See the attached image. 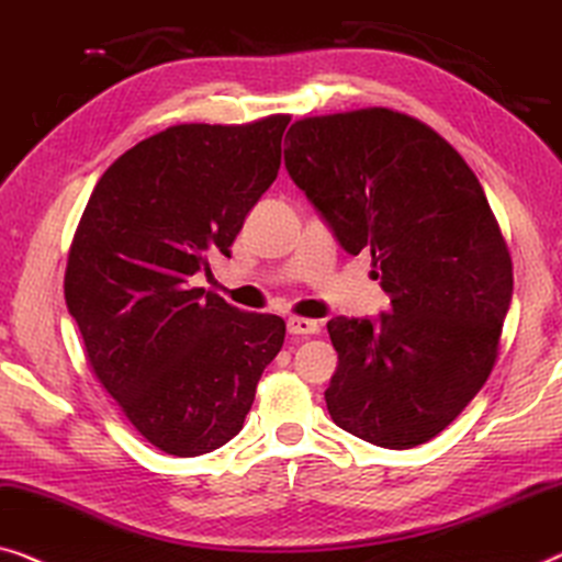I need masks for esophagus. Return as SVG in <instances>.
<instances>
[{
    "label": "esophagus",
    "instance_id": "1",
    "mask_svg": "<svg viewBox=\"0 0 562 562\" xmlns=\"http://www.w3.org/2000/svg\"><path fill=\"white\" fill-rule=\"evenodd\" d=\"M288 334L290 336H313V334H318V321L297 318V315H292V318H288Z\"/></svg>",
    "mask_w": 562,
    "mask_h": 562
}]
</instances>
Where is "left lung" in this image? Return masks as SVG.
<instances>
[{"mask_svg":"<svg viewBox=\"0 0 562 562\" xmlns=\"http://www.w3.org/2000/svg\"><path fill=\"white\" fill-rule=\"evenodd\" d=\"M284 142L292 183L349 255L369 251L392 300L379 318L328 321V413L371 446L428 442L492 374L512 303L484 188L440 134L392 109L307 116Z\"/></svg>","mask_w":562,"mask_h":562,"instance_id":"8db88e82","label":"left lung"}]
</instances>
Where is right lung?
Returning a JSON list of instances; mask_svg holds the SVG:
<instances>
[{
	"instance_id": "obj_1",
	"label": "right lung",
	"mask_w": 562,
	"mask_h": 562,
	"mask_svg": "<svg viewBox=\"0 0 562 562\" xmlns=\"http://www.w3.org/2000/svg\"><path fill=\"white\" fill-rule=\"evenodd\" d=\"M290 116L178 124L142 139L93 188L66 267V305L86 357L155 448L211 453L241 430L284 321L193 288L209 255H232L280 170Z\"/></svg>"
}]
</instances>
